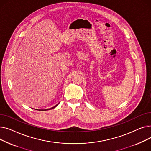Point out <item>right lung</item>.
Wrapping results in <instances>:
<instances>
[{
	"mask_svg": "<svg viewBox=\"0 0 151 151\" xmlns=\"http://www.w3.org/2000/svg\"><path fill=\"white\" fill-rule=\"evenodd\" d=\"M59 105V104H57L56 105H55L54 107H52V108H50V109H42V111H46V110H50V109H53V108H55L58 105Z\"/></svg>",
	"mask_w": 151,
	"mask_h": 151,
	"instance_id": "right-lung-1",
	"label": "right lung"
}]
</instances>
